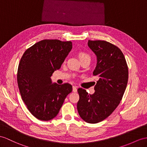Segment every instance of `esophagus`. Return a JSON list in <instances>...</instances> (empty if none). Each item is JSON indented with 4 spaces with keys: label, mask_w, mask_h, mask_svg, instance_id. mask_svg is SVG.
<instances>
[{
    "label": "esophagus",
    "mask_w": 147,
    "mask_h": 147,
    "mask_svg": "<svg viewBox=\"0 0 147 147\" xmlns=\"http://www.w3.org/2000/svg\"><path fill=\"white\" fill-rule=\"evenodd\" d=\"M72 88H73L72 90H73L74 92H77V87H76V86H73Z\"/></svg>",
    "instance_id": "esophagus-1"
}]
</instances>
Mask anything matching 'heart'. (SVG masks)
<instances>
[{
    "instance_id": "b5f03b06",
    "label": "heart",
    "mask_w": 147,
    "mask_h": 147,
    "mask_svg": "<svg viewBox=\"0 0 147 147\" xmlns=\"http://www.w3.org/2000/svg\"><path fill=\"white\" fill-rule=\"evenodd\" d=\"M78 57H79L80 60H83L84 59H87V58L90 59V56H89L87 53H85L84 52H78Z\"/></svg>"
}]
</instances>
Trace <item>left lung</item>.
<instances>
[{
  "label": "left lung",
  "instance_id": "left-lung-1",
  "mask_svg": "<svg viewBox=\"0 0 147 147\" xmlns=\"http://www.w3.org/2000/svg\"><path fill=\"white\" fill-rule=\"evenodd\" d=\"M88 46L96 56L93 72L99 77L94 94L79 88L77 110L86 122L96 123L107 119L119 105L127 87L128 70L122 52L104 40H88Z\"/></svg>",
  "mask_w": 147,
  "mask_h": 147
}]
</instances>
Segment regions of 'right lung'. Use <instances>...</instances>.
I'll use <instances>...</instances> for the list:
<instances>
[{
  "label": "right lung",
  "mask_w": 147,
  "mask_h": 147,
  "mask_svg": "<svg viewBox=\"0 0 147 147\" xmlns=\"http://www.w3.org/2000/svg\"><path fill=\"white\" fill-rule=\"evenodd\" d=\"M72 49L70 41L42 40L28 48L20 59L17 83L28 110L37 119L48 121L59 113L72 86L52 84L51 77Z\"/></svg>",
  "instance_id": "obj_1"
}]
</instances>
